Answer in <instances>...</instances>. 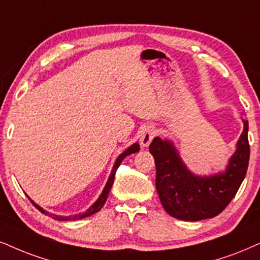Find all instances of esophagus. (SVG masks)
Listing matches in <instances>:
<instances>
[{
    "instance_id": "1",
    "label": "esophagus",
    "mask_w": 260,
    "mask_h": 260,
    "mask_svg": "<svg viewBox=\"0 0 260 260\" xmlns=\"http://www.w3.org/2000/svg\"><path fill=\"white\" fill-rule=\"evenodd\" d=\"M155 135H156L155 130L153 129V127H145V129L142 130V133H141V135H140L141 146L148 147L149 143L152 142V140L154 139Z\"/></svg>"
}]
</instances>
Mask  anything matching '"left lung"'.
I'll list each match as a JSON object with an SVG mask.
<instances>
[{
    "mask_svg": "<svg viewBox=\"0 0 260 260\" xmlns=\"http://www.w3.org/2000/svg\"><path fill=\"white\" fill-rule=\"evenodd\" d=\"M154 156L155 187L160 203L177 219L203 220L218 216L238 193L249 161L248 121L225 171L212 176H197L187 169L174 143L155 137L149 145Z\"/></svg>",
    "mask_w": 260,
    "mask_h": 260,
    "instance_id": "obj_1",
    "label": "left lung"
}]
</instances>
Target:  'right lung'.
Segmentation results:
<instances>
[{
	"label": "right lung",
	"instance_id": "1",
	"mask_svg": "<svg viewBox=\"0 0 260 260\" xmlns=\"http://www.w3.org/2000/svg\"><path fill=\"white\" fill-rule=\"evenodd\" d=\"M139 150H140V145H139V143H134L133 146H130L129 148H127L126 150H125V152H123L119 156H118L117 160H115L114 165H113V169H112V172H111V175H110V178H108L107 183H106V185H105L104 190H102L101 195H100V197H99L98 200L95 201L94 205H92V206L89 207L88 210H86L84 213H78V214H75V216H67V217H65V216H57V214H53V213L47 212V211H44L43 208H42L41 206H38L37 204H35L34 201H32L30 198H28V199H30L31 203L34 204V206L36 207V208H38V210H40L42 213L47 214V216L52 217L53 219H56V220H76V219H82V218H85V217L91 216V214H94V213H96V212H99V211L101 210V207L104 206V205H105L106 200H107L108 193H110V190H111V188H112V184H113V181H114L115 171H117L118 168H119L120 162L123 161V160H124L125 158H126L127 155L133 154V153L139 152Z\"/></svg>",
	"mask_w": 260,
	"mask_h": 260
}]
</instances>
